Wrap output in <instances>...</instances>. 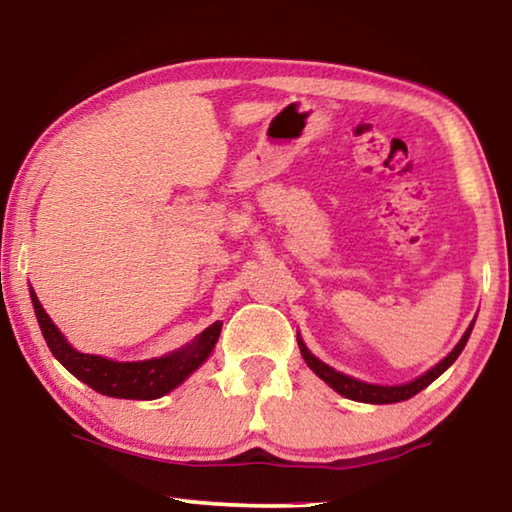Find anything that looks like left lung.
I'll return each instance as SVG.
<instances>
[{
	"label": "left lung",
	"instance_id": "1",
	"mask_svg": "<svg viewBox=\"0 0 512 512\" xmlns=\"http://www.w3.org/2000/svg\"><path fill=\"white\" fill-rule=\"evenodd\" d=\"M471 329H474V322H471V325L467 327V332L462 334L460 343L455 345V348L448 352V355L442 361H439L437 366H432L428 373H423L421 377H416V380L407 382V384H396V387H380V384H368V382L355 380V377H350V375H343V373L334 371V368L327 366L325 361H320L318 357L311 355L309 348H306L304 341L300 338V334H297V345H300V352H302V357L306 361V366H309L311 371L320 377V380H325L336 393H341V396L350 398V400H359V403L389 405V403H400V400L412 398L419 391L426 389L430 382H435L437 377L442 375L446 368L460 357V352L465 350Z\"/></svg>",
	"mask_w": 512,
	"mask_h": 512
}]
</instances>
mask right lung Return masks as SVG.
Here are the masks:
<instances>
[{"mask_svg": "<svg viewBox=\"0 0 512 512\" xmlns=\"http://www.w3.org/2000/svg\"><path fill=\"white\" fill-rule=\"evenodd\" d=\"M29 293L36 311V320L41 325L45 343L54 359H59L77 380L89 384L93 391L102 393V396L128 400L162 398L164 393H169L178 384H183L210 357L219 332H222V322L217 320L208 329H203L194 341L164 357L146 361H112L98 355H84V352L75 350L45 313L34 288H29Z\"/></svg>", "mask_w": 512, "mask_h": 512, "instance_id": "add662e5", "label": "right lung"}]
</instances>
